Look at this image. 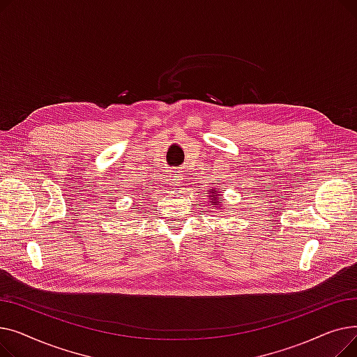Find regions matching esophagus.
Listing matches in <instances>:
<instances>
[{
  "mask_svg": "<svg viewBox=\"0 0 357 357\" xmlns=\"http://www.w3.org/2000/svg\"><path fill=\"white\" fill-rule=\"evenodd\" d=\"M169 181H171V185H179L182 181V176L178 171H172L171 175H169Z\"/></svg>",
  "mask_w": 357,
  "mask_h": 357,
  "instance_id": "obj_1",
  "label": "esophagus"
}]
</instances>
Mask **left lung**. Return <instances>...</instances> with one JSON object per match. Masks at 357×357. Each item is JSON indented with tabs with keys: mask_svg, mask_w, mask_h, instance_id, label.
<instances>
[{
	"mask_svg": "<svg viewBox=\"0 0 357 357\" xmlns=\"http://www.w3.org/2000/svg\"><path fill=\"white\" fill-rule=\"evenodd\" d=\"M210 192H211V191H210ZM221 201H222V199H215V195H214V197H213V201H211V202H213L211 205H218Z\"/></svg>",
	"mask_w": 357,
	"mask_h": 357,
	"instance_id": "8db88e82",
	"label": "left lung"
}]
</instances>
